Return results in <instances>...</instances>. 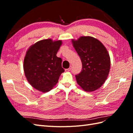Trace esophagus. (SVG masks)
Returning a JSON list of instances; mask_svg holds the SVG:
<instances>
[{"label": "esophagus", "mask_w": 133, "mask_h": 133, "mask_svg": "<svg viewBox=\"0 0 133 133\" xmlns=\"http://www.w3.org/2000/svg\"><path fill=\"white\" fill-rule=\"evenodd\" d=\"M71 69V66H70V68H68V69H65V71H70Z\"/></svg>", "instance_id": "esophagus-1"}]
</instances>
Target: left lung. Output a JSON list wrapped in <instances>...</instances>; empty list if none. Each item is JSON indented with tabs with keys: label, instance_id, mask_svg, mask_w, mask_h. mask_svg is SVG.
<instances>
[{
	"label": "left lung",
	"instance_id": "left-lung-1",
	"mask_svg": "<svg viewBox=\"0 0 133 133\" xmlns=\"http://www.w3.org/2000/svg\"><path fill=\"white\" fill-rule=\"evenodd\" d=\"M73 45L82 63V70L75 75L76 82L84 91L91 92L101 87L110 68L109 54L103 43L90 36L72 39Z\"/></svg>",
	"mask_w": 133,
	"mask_h": 133
}]
</instances>
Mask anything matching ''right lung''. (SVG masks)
Listing matches in <instances>:
<instances>
[{
  "label": "right lung",
  "mask_w": 133,
  "mask_h": 133,
  "mask_svg": "<svg viewBox=\"0 0 133 133\" xmlns=\"http://www.w3.org/2000/svg\"><path fill=\"white\" fill-rule=\"evenodd\" d=\"M61 40H41L31 45L24 59L23 69L30 85L37 90L45 92L57 84L60 75L64 71L62 60L57 57Z\"/></svg>",
  "instance_id": "right-lung-1"
}]
</instances>
